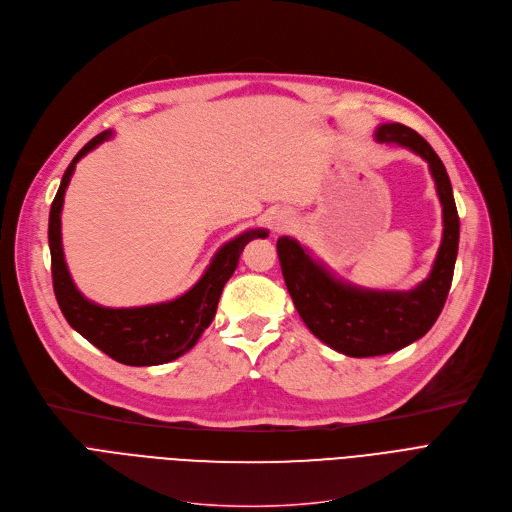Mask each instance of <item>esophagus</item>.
<instances>
[{
	"label": "esophagus",
	"instance_id": "1",
	"mask_svg": "<svg viewBox=\"0 0 512 512\" xmlns=\"http://www.w3.org/2000/svg\"><path fill=\"white\" fill-rule=\"evenodd\" d=\"M288 224H290V218H286V216H278V222H276L278 230H280V228H284V226H288Z\"/></svg>",
	"mask_w": 512,
	"mask_h": 512
}]
</instances>
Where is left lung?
I'll return each mask as SVG.
<instances>
[{"instance_id": "left-lung-1", "label": "left lung", "mask_w": 512, "mask_h": 512, "mask_svg": "<svg viewBox=\"0 0 512 512\" xmlns=\"http://www.w3.org/2000/svg\"><path fill=\"white\" fill-rule=\"evenodd\" d=\"M374 138L420 154L430 168L442 206V241L430 276L412 290H366L337 280L290 236L278 238L286 288L298 315L329 348L352 358L383 356L414 344L436 323L451 290L459 249V214L447 168L412 127L385 123Z\"/></svg>"}]
</instances>
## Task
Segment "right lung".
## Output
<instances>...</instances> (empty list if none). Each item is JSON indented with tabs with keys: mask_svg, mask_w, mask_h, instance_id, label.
I'll return each instance as SVG.
<instances>
[{
	"mask_svg": "<svg viewBox=\"0 0 512 512\" xmlns=\"http://www.w3.org/2000/svg\"><path fill=\"white\" fill-rule=\"evenodd\" d=\"M111 135V129L98 133L76 154L70 166L65 168L61 185L51 203L49 249L53 290L67 323L100 352L127 366H158L177 360L197 344V339L208 329L216 315L222 288L234 274L238 257L253 238H265L267 230L253 228L222 245L206 269V274L191 290L175 300L131 306V309H109V306H100L84 298L76 288L63 257V195L67 185H70L78 160L98 144L107 142Z\"/></svg>",
	"mask_w": 512,
	"mask_h": 512,
	"instance_id": "1",
	"label": "right lung"
}]
</instances>
